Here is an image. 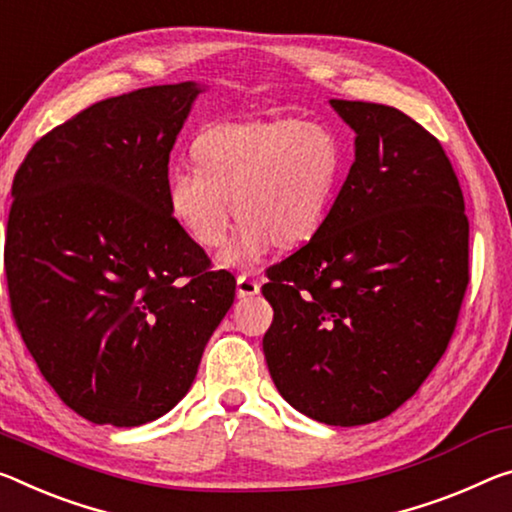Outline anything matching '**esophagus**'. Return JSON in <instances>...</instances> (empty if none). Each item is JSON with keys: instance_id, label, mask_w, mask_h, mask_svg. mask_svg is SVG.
Segmentation results:
<instances>
[{"instance_id": "34e87169", "label": "esophagus", "mask_w": 512, "mask_h": 512, "mask_svg": "<svg viewBox=\"0 0 512 512\" xmlns=\"http://www.w3.org/2000/svg\"><path fill=\"white\" fill-rule=\"evenodd\" d=\"M259 294V282L250 275H239L237 278V296L239 298H248V296H257Z\"/></svg>"}]
</instances>
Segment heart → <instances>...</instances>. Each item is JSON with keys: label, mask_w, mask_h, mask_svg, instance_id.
Masks as SVG:
<instances>
[{"label": "heart", "mask_w": 512, "mask_h": 512, "mask_svg": "<svg viewBox=\"0 0 512 512\" xmlns=\"http://www.w3.org/2000/svg\"><path fill=\"white\" fill-rule=\"evenodd\" d=\"M196 168L168 180V209L205 250L239 232L225 262L246 266L278 246H300L321 230L342 173V145L314 120H250L209 125L193 139ZM233 207H229V200Z\"/></svg>", "instance_id": "1"}]
</instances>
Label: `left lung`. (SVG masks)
<instances>
[{
    "mask_svg": "<svg viewBox=\"0 0 512 512\" xmlns=\"http://www.w3.org/2000/svg\"><path fill=\"white\" fill-rule=\"evenodd\" d=\"M355 161L321 230L271 266L264 358L278 392L328 426L403 405L449 346L469 285V221L444 148L394 107L330 100Z\"/></svg>",
    "mask_w": 512,
    "mask_h": 512,
    "instance_id": "obj_1",
    "label": "left lung"
}]
</instances>
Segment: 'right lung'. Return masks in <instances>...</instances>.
<instances>
[{
	"label": "right lung",
	"mask_w": 512,
	"mask_h": 512,
	"mask_svg": "<svg viewBox=\"0 0 512 512\" xmlns=\"http://www.w3.org/2000/svg\"><path fill=\"white\" fill-rule=\"evenodd\" d=\"M202 88L109 97L47 132L13 180L11 312L59 399L93 424L141 426L189 392L237 280L168 209V159Z\"/></svg>",
	"instance_id": "1"
}]
</instances>
